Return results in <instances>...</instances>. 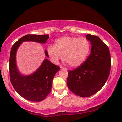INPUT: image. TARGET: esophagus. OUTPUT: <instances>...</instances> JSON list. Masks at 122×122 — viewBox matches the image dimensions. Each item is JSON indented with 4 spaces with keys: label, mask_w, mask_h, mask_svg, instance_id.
I'll return each mask as SVG.
<instances>
[{
    "label": "esophagus",
    "mask_w": 122,
    "mask_h": 122,
    "mask_svg": "<svg viewBox=\"0 0 122 122\" xmlns=\"http://www.w3.org/2000/svg\"><path fill=\"white\" fill-rule=\"evenodd\" d=\"M61 69H65V70H67V69L66 68H64V67H62V66H61Z\"/></svg>",
    "instance_id": "obj_1"
}]
</instances>
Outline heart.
<instances>
[{"instance_id":"obj_1","label":"heart","mask_w":122,"mask_h":122,"mask_svg":"<svg viewBox=\"0 0 122 122\" xmlns=\"http://www.w3.org/2000/svg\"><path fill=\"white\" fill-rule=\"evenodd\" d=\"M91 44L85 37L65 36L57 39L54 46H49L47 53L50 60L57 64L63 60L71 67H77L85 61L89 54Z\"/></svg>"}]
</instances>
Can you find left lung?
<instances>
[{"mask_svg":"<svg viewBox=\"0 0 122 122\" xmlns=\"http://www.w3.org/2000/svg\"><path fill=\"white\" fill-rule=\"evenodd\" d=\"M92 45L91 53L77 68L69 71L67 85L75 95L86 97L104 86L110 73L111 56L108 47L97 36H86Z\"/></svg>","mask_w":122,"mask_h":122,"instance_id":"8db88e82","label":"left lung"}]
</instances>
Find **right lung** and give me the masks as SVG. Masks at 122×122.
Listing matches in <instances>:
<instances>
[{
	"label": "right lung",
	"instance_id": "obj_1",
	"mask_svg": "<svg viewBox=\"0 0 122 122\" xmlns=\"http://www.w3.org/2000/svg\"><path fill=\"white\" fill-rule=\"evenodd\" d=\"M49 35L27 34L20 38L12 45L9 58L10 78L15 90L22 97L32 102L44 100L50 93L54 75L60 67L45 59L40 68L33 74L23 76L19 73L16 65V53L18 47L25 41H33L45 43ZM45 55L49 57L47 50Z\"/></svg>",
	"mask_w": 122,
	"mask_h": 122
}]
</instances>
